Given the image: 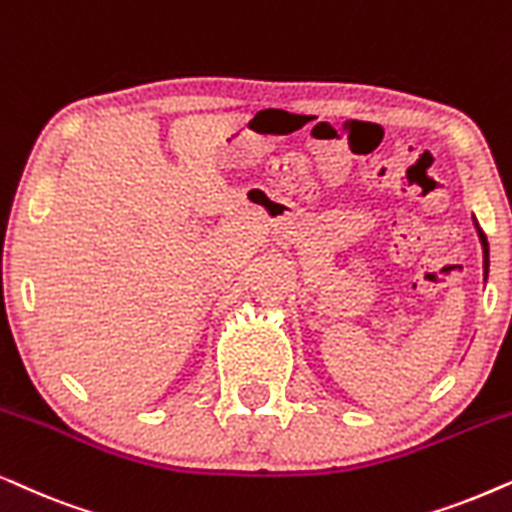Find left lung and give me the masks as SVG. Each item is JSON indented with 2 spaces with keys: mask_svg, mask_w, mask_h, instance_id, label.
I'll list each match as a JSON object with an SVG mask.
<instances>
[{
  "mask_svg": "<svg viewBox=\"0 0 512 512\" xmlns=\"http://www.w3.org/2000/svg\"><path fill=\"white\" fill-rule=\"evenodd\" d=\"M478 236H480V243H482V252H485V278H487V274H489V243H487L485 231H482L480 227H478Z\"/></svg>",
  "mask_w": 512,
  "mask_h": 512,
  "instance_id": "left-lung-1",
  "label": "left lung"
}]
</instances>
